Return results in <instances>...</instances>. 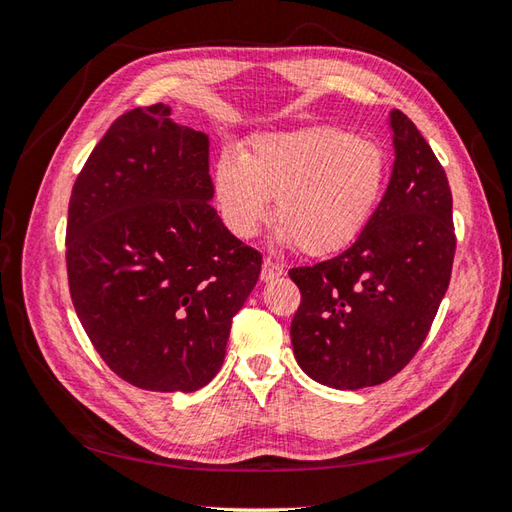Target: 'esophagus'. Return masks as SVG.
I'll use <instances>...</instances> for the list:
<instances>
[{"label":"esophagus","instance_id":"34e87169","mask_svg":"<svg viewBox=\"0 0 512 512\" xmlns=\"http://www.w3.org/2000/svg\"><path fill=\"white\" fill-rule=\"evenodd\" d=\"M281 275H284V266L266 257L264 264H262V281H266V284H268V281H275Z\"/></svg>","mask_w":512,"mask_h":512}]
</instances>
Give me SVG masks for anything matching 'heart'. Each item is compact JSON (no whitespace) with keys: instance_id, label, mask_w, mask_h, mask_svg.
Listing matches in <instances>:
<instances>
[{"instance_id":"obj_1","label":"heart","mask_w":512,"mask_h":512,"mask_svg":"<svg viewBox=\"0 0 512 512\" xmlns=\"http://www.w3.org/2000/svg\"><path fill=\"white\" fill-rule=\"evenodd\" d=\"M385 178V151L372 140L310 127L255 136L239 158L222 154L213 193L233 235L253 237L275 200L281 242H295L306 255H330L361 235Z\"/></svg>"}]
</instances>
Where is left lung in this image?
Instances as JSON below:
<instances>
[{"mask_svg": "<svg viewBox=\"0 0 512 512\" xmlns=\"http://www.w3.org/2000/svg\"><path fill=\"white\" fill-rule=\"evenodd\" d=\"M394 169L354 244L328 262L292 268L301 306L292 350L334 389L380 385L405 367L449 288L455 233L447 173L409 118L389 114Z\"/></svg>", "mask_w": 512, "mask_h": 512, "instance_id": "8db88e82", "label": "left lung"}]
</instances>
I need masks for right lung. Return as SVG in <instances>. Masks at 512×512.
<instances>
[{"instance_id":"add662e5","label":"right lung","mask_w":512,"mask_h":512,"mask_svg":"<svg viewBox=\"0 0 512 512\" xmlns=\"http://www.w3.org/2000/svg\"><path fill=\"white\" fill-rule=\"evenodd\" d=\"M209 136L165 103L116 118L68 209L74 310L107 367L134 387L191 391L220 372L262 255L211 206Z\"/></svg>"}]
</instances>
